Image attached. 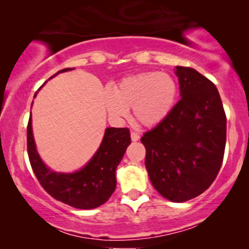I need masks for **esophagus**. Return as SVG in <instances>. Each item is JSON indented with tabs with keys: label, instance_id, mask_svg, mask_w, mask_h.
Instances as JSON below:
<instances>
[{
	"label": "esophagus",
	"instance_id": "34e87169",
	"mask_svg": "<svg viewBox=\"0 0 249 249\" xmlns=\"http://www.w3.org/2000/svg\"><path fill=\"white\" fill-rule=\"evenodd\" d=\"M130 137H131V141H132V142H137V141H139V135L136 134V132H134V131H131Z\"/></svg>",
	"mask_w": 249,
	"mask_h": 249
}]
</instances>
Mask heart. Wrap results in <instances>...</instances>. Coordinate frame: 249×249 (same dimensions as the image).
<instances>
[{"label":"heart","instance_id":"b5f03b06","mask_svg":"<svg viewBox=\"0 0 249 249\" xmlns=\"http://www.w3.org/2000/svg\"><path fill=\"white\" fill-rule=\"evenodd\" d=\"M178 85L166 72H142L125 77L105 90L104 104L114 120H124L132 108L135 120L144 127H155L165 120L175 107Z\"/></svg>","mask_w":249,"mask_h":249}]
</instances>
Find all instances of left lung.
Masks as SVG:
<instances>
[{
    "label": "left lung",
    "mask_w": 249,
    "mask_h": 249,
    "mask_svg": "<svg viewBox=\"0 0 249 249\" xmlns=\"http://www.w3.org/2000/svg\"><path fill=\"white\" fill-rule=\"evenodd\" d=\"M180 101L164 121L145 132V165L166 199L182 203L212 185L222 165L227 118L212 81L193 68L176 67Z\"/></svg>",
    "instance_id": "obj_1"
}]
</instances>
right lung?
<instances>
[{"label":"right lung","instance_id":"1","mask_svg":"<svg viewBox=\"0 0 249 249\" xmlns=\"http://www.w3.org/2000/svg\"><path fill=\"white\" fill-rule=\"evenodd\" d=\"M70 70L73 69L66 68L57 71L54 76ZM36 95L37 93L34 97ZM130 142L128 128H107L100 147L84 168L72 173L52 171L42 161L37 152L30 112L27 127V148L33 171L43 188L53 198L76 209H95L110 198L117 187L115 170Z\"/></svg>","mask_w":249,"mask_h":249}]
</instances>
